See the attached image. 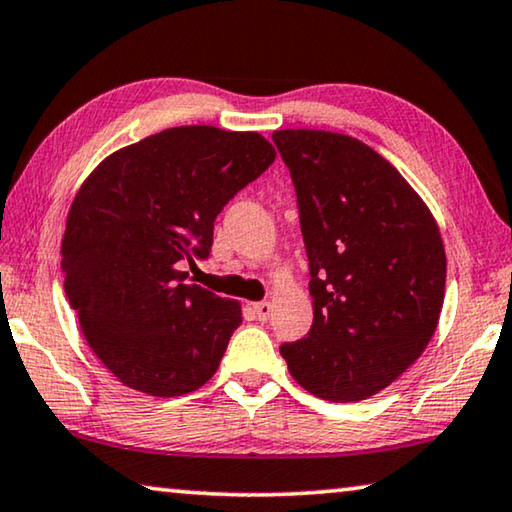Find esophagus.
Masks as SVG:
<instances>
[{"label":"esophagus","instance_id":"obj_1","mask_svg":"<svg viewBox=\"0 0 512 512\" xmlns=\"http://www.w3.org/2000/svg\"><path fill=\"white\" fill-rule=\"evenodd\" d=\"M251 309H254V316L261 322L270 320V316H272V304L270 302H256L254 306H251Z\"/></svg>","mask_w":512,"mask_h":512}]
</instances>
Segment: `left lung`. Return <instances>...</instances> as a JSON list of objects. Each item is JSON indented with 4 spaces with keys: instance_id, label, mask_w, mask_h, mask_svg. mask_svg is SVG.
Wrapping results in <instances>:
<instances>
[{
    "instance_id": "left-lung-1",
    "label": "left lung",
    "mask_w": 512,
    "mask_h": 512,
    "mask_svg": "<svg viewBox=\"0 0 512 512\" xmlns=\"http://www.w3.org/2000/svg\"><path fill=\"white\" fill-rule=\"evenodd\" d=\"M290 171L309 256L313 325L279 352L313 396L355 403L403 375L435 334L446 254L426 203L364 141L272 135Z\"/></svg>"
}]
</instances>
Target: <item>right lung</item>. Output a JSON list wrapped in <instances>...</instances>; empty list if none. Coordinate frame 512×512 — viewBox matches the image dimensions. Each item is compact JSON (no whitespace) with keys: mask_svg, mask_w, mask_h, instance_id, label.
<instances>
[{"mask_svg":"<svg viewBox=\"0 0 512 512\" xmlns=\"http://www.w3.org/2000/svg\"><path fill=\"white\" fill-rule=\"evenodd\" d=\"M258 132L169 128L109 155L68 212L61 270L82 332L125 387L183 396L215 375L240 306L187 283L215 219L274 162Z\"/></svg>","mask_w":512,"mask_h":512,"instance_id":"obj_1","label":"right lung"}]
</instances>
